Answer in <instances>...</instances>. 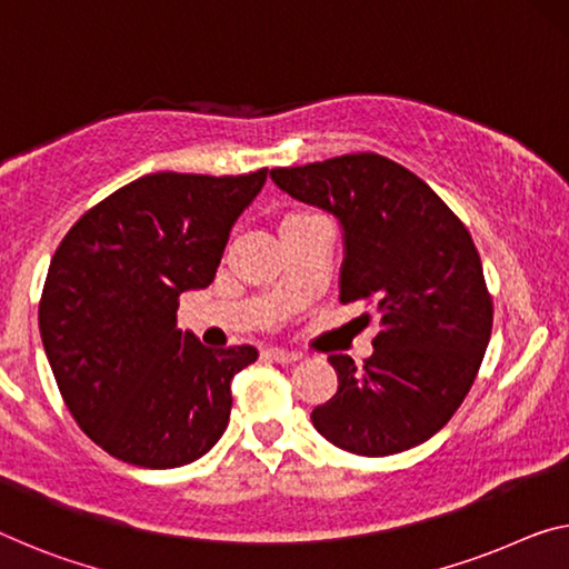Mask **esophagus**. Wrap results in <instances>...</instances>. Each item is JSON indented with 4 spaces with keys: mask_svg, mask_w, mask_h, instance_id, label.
Returning a JSON list of instances; mask_svg holds the SVG:
<instances>
[{
    "mask_svg": "<svg viewBox=\"0 0 569 569\" xmlns=\"http://www.w3.org/2000/svg\"><path fill=\"white\" fill-rule=\"evenodd\" d=\"M264 356L269 358V361H274V363H295V361H300V353L284 351V348H269V351H264Z\"/></svg>",
    "mask_w": 569,
    "mask_h": 569,
    "instance_id": "1",
    "label": "esophagus"
}]
</instances>
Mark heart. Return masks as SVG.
<instances>
[{
	"instance_id": "obj_1",
	"label": "heart",
	"mask_w": 569,
	"mask_h": 569,
	"mask_svg": "<svg viewBox=\"0 0 569 569\" xmlns=\"http://www.w3.org/2000/svg\"><path fill=\"white\" fill-rule=\"evenodd\" d=\"M318 218L320 216L308 213V211H287V213L279 216L277 231H279V236H282V239H287V236L305 229V226L312 223V221H318Z\"/></svg>"
}]
</instances>
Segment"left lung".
Wrapping results in <instances>:
<instances>
[{
    "label": "left lung",
    "mask_w": 569,
    "mask_h": 569,
    "mask_svg": "<svg viewBox=\"0 0 569 569\" xmlns=\"http://www.w3.org/2000/svg\"><path fill=\"white\" fill-rule=\"evenodd\" d=\"M272 180L338 218L340 302H369L381 318L361 369L328 356L338 391L312 409L315 430L366 458L430 440L473 387L493 328L468 229L425 180L373 152L274 168Z\"/></svg>",
    "instance_id": "left-lung-1"
}]
</instances>
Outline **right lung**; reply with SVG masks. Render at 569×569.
Instances as JSON below:
<instances>
[{
  "label": "right lung",
  "instance_id": "right-lung-1",
  "mask_svg": "<svg viewBox=\"0 0 569 569\" xmlns=\"http://www.w3.org/2000/svg\"><path fill=\"white\" fill-rule=\"evenodd\" d=\"M267 174H144L78 218L52 254L42 346L66 407L109 456L180 468L221 440L231 379L259 353L182 333L180 295L213 282Z\"/></svg>",
  "mask_w": 569,
  "mask_h": 569
}]
</instances>
